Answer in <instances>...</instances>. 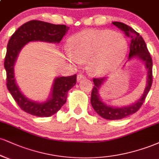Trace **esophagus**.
Returning <instances> with one entry per match:
<instances>
[{
  "mask_svg": "<svg viewBox=\"0 0 159 159\" xmlns=\"http://www.w3.org/2000/svg\"><path fill=\"white\" fill-rule=\"evenodd\" d=\"M84 78H85V76L84 75H82V74H78V75H77V81H81V80H82V79H84Z\"/></svg>",
  "mask_w": 159,
  "mask_h": 159,
  "instance_id": "obj_1",
  "label": "esophagus"
}]
</instances>
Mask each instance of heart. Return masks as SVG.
<instances>
[{
  "label": "heart",
  "instance_id": "1",
  "mask_svg": "<svg viewBox=\"0 0 159 159\" xmlns=\"http://www.w3.org/2000/svg\"><path fill=\"white\" fill-rule=\"evenodd\" d=\"M69 47L65 51L69 61L76 64L88 61V71L101 76L119 66L127 55L128 44L120 32L88 30L72 35Z\"/></svg>",
  "mask_w": 159,
  "mask_h": 159
}]
</instances>
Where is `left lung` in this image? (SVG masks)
<instances>
[{"mask_svg":"<svg viewBox=\"0 0 159 159\" xmlns=\"http://www.w3.org/2000/svg\"><path fill=\"white\" fill-rule=\"evenodd\" d=\"M112 24L124 32L126 35L130 38L131 42L129 44V53L128 61L131 59L137 58L144 62L147 70V84L144 93L141 98L137 101L128 106L121 107L107 105L99 95V89L103 84L107 81L106 78H94V87L91 93V104L95 112L102 118L107 120H119L136 112L145 100L147 95L150 91L152 82V61L150 54L147 49L146 43L142 37L135 32L133 28L121 22L115 21Z\"/></svg>","mask_w":159,"mask_h":159,"instance_id":"1","label":"left lung"}]
</instances>
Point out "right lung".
<instances>
[{
	"mask_svg": "<svg viewBox=\"0 0 159 159\" xmlns=\"http://www.w3.org/2000/svg\"><path fill=\"white\" fill-rule=\"evenodd\" d=\"M66 25H55L41 20H30L20 26L11 36L4 61L7 89L20 109L39 117H49L56 113L66 101L67 93L76 84V75L55 78L49 98L44 102L30 100L23 94L16 84L15 64L23 47L32 41L60 43L68 31Z\"/></svg>",
	"mask_w": 159,
	"mask_h": 159,
	"instance_id": "obj_1",
	"label": "right lung"
}]
</instances>
